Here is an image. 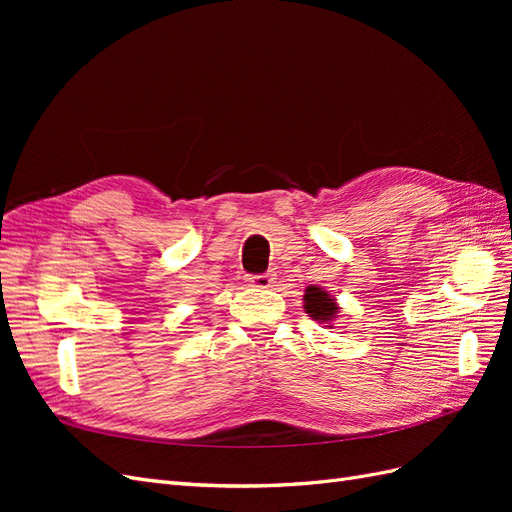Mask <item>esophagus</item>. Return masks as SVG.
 Masks as SVG:
<instances>
[{
	"label": "esophagus",
	"mask_w": 512,
	"mask_h": 512,
	"mask_svg": "<svg viewBox=\"0 0 512 512\" xmlns=\"http://www.w3.org/2000/svg\"><path fill=\"white\" fill-rule=\"evenodd\" d=\"M275 277L271 273H262V275H247V284L254 286V288H260V290H267L271 288Z\"/></svg>",
	"instance_id": "esophagus-1"
}]
</instances>
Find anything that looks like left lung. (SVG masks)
Returning <instances> with one entry per match:
<instances>
[{
    "mask_svg": "<svg viewBox=\"0 0 512 512\" xmlns=\"http://www.w3.org/2000/svg\"><path fill=\"white\" fill-rule=\"evenodd\" d=\"M305 314L312 316L316 322H322V324H329L337 318L339 314V305L337 301L331 297V294L327 290H322L318 286H307L305 290Z\"/></svg>",
    "mask_w": 512,
    "mask_h": 512,
    "instance_id": "obj_1",
    "label": "left lung"
}]
</instances>
